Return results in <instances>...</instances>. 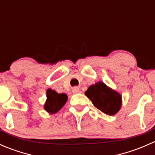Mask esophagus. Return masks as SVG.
<instances>
[{"label": "esophagus", "mask_w": 155, "mask_h": 155, "mask_svg": "<svg viewBox=\"0 0 155 155\" xmlns=\"http://www.w3.org/2000/svg\"><path fill=\"white\" fill-rule=\"evenodd\" d=\"M73 94H79L81 93V90L79 88H78V87H73Z\"/></svg>", "instance_id": "1"}]
</instances>
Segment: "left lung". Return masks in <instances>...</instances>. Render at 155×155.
Instances as JSON below:
<instances>
[{
	"label": "left lung",
	"mask_w": 155,
	"mask_h": 155,
	"mask_svg": "<svg viewBox=\"0 0 155 155\" xmlns=\"http://www.w3.org/2000/svg\"><path fill=\"white\" fill-rule=\"evenodd\" d=\"M85 94L95 107L109 115H115L122 105L121 95L103 82H97L89 86Z\"/></svg>",
	"instance_id": "1"
}]
</instances>
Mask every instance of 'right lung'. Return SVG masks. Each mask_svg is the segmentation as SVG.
Wrapping results in <instances>:
<instances>
[{
  "label": "right lung",
  "mask_w": 155,
  "mask_h": 155,
  "mask_svg": "<svg viewBox=\"0 0 155 155\" xmlns=\"http://www.w3.org/2000/svg\"><path fill=\"white\" fill-rule=\"evenodd\" d=\"M68 99L66 94H58L51 88H48L46 90V101L43 108L48 113L54 114L64 106Z\"/></svg>",
  "instance_id": "add662e5"
}]
</instances>
